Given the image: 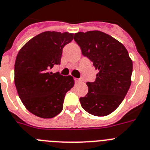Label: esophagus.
Masks as SVG:
<instances>
[{
  "instance_id": "1",
  "label": "esophagus",
  "mask_w": 150,
  "mask_h": 150,
  "mask_svg": "<svg viewBox=\"0 0 150 150\" xmlns=\"http://www.w3.org/2000/svg\"><path fill=\"white\" fill-rule=\"evenodd\" d=\"M81 81V78H75V83H79V82Z\"/></svg>"
}]
</instances>
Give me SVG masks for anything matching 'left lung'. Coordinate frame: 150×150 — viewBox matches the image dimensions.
<instances>
[{"label": "left lung", "instance_id": "left-lung-1", "mask_svg": "<svg viewBox=\"0 0 150 150\" xmlns=\"http://www.w3.org/2000/svg\"><path fill=\"white\" fill-rule=\"evenodd\" d=\"M74 40L98 70L95 81L87 82L88 93L80 98L81 105L92 115H108L119 107L130 87L133 64L128 51L114 37L98 30L78 32Z\"/></svg>", "mask_w": 150, "mask_h": 150}]
</instances>
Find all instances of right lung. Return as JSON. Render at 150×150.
Returning a JSON list of instances; mask_svg holds the SVG:
<instances>
[{
    "mask_svg": "<svg viewBox=\"0 0 150 150\" xmlns=\"http://www.w3.org/2000/svg\"><path fill=\"white\" fill-rule=\"evenodd\" d=\"M73 35L43 32L29 40L16 57V90L25 107L37 117L53 118L60 114L66 93L74 86L71 75L50 72L60 64L63 47L72 42Z\"/></svg>",
    "mask_w": 150,
    "mask_h": 150,
    "instance_id": "obj_1",
    "label": "right lung"
}]
</instances>
